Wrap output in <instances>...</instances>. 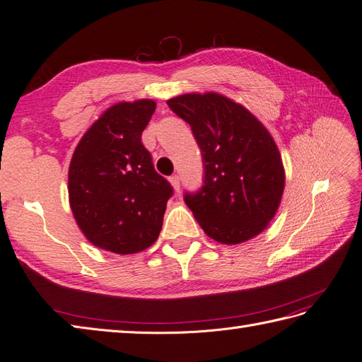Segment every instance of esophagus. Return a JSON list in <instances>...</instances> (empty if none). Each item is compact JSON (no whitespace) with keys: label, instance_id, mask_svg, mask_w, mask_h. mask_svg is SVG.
Masks as SVG:
<instances>
[{"label":"esophagus","instance_id":"esophagus-1","mask_svg":"<svg viewBox=\"0 0 362 362\" xmlns=\"http://www.w3.org/2000/svg\"><path fill=\"white\" fill-rule=\"evenodd\" d=\"M169 181H170V184H172V187H173V190L175 192H180V185H181V180H180V175H172V177L169 178Z\"/></svg>","mask_w":362,"mask_h":362}]
</instances>
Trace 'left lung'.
<instances>
[{
    "mask_svg": "<svg viewBox=\"0 0 362 362\" xmlns=\"http://www.w3.org/2000/svg\"><path fill=\"white\" fill-rule=\"evenodd\" d=\"M168 105L187 122L202 151L204 185L184 201L204 233L238 245L275 217L286 185L282 158L267 128L246 107L216 93H185Z\"/></svg>",
    "mask_w": 362,
    "mask_h": 362,
    "instance_id": "left-lung-1",
    "label": "left lung"
}]
</instances>
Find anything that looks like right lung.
Listing matches in <instances>:
<instances>
[{
	"label": "right lung",
	"mask_w": 362,
	"mask_h": 362,
	"mask_svg": "<svg viewBox=\"0 0 362 362\" xmlns=\"http://www.w3.org/2000/svg\"><path fill=\"white\" fill-rule=\"evenodd\" d=\"M157 104L117 103L95 120L69 164L72 214L89 242L119 255L154 245L172 185L158 175L141 144Z\"/></svg>",
	"instance_id": "right-lung-1"
}]
</instances>
